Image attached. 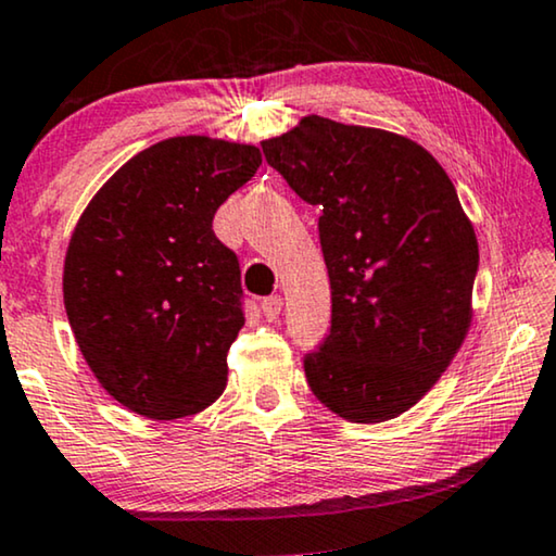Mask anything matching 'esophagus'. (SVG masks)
<instances>
[{"label": "esophagus", "mask_w": 556, "mask_h": 556, "mask_svg": "<svg viewBox=\"0 0 556 556\" xmlns=\"http://www.w3.org/2000/svg\"><path fill=\"white\" fill-rule=\"evenodd\" d=\"M262 312L267 319H277L281 312V296L271 294V296H267V300H262Z\"/></svg>", "instance_id": "esophagus-1"}]
</instances>
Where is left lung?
<instances>
[{"label":"left lung","instance_id":"1","mask_svg":"<svg viewBox=\"0 0 556 556\" xmlns=\"http://www.w3.org/2000/svg\"><path fill=\"white\" fill-rule=\"evenodd\" d=\"M264 159L319 206L332 325L304 375L325 408L382 424L413 408L471 327L479 241L448 174L397 132L304 115Z\"/></svg>","mask_w":556,"mask_h":556}]
</instances>
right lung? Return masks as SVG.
<instances>
[{
	"label": "right lung",
	"mask_w": 556,
	"mask_h": 556,
	"mask_svg": "<svg viewBox=\"0 0 556 556\" xmlns=\"http://www.w3.org/2000/svg\"><path fill=\"white\" fill-rule=\"evenodd\" d=\"M260 166L249 143L161 140L75 224L62 271L70 327L100 386L138 416L186 418L224 393L244 312L239 260L211 224Z\"/></svg>",
	"instance_id": "obj_1"
}]
</instances>
